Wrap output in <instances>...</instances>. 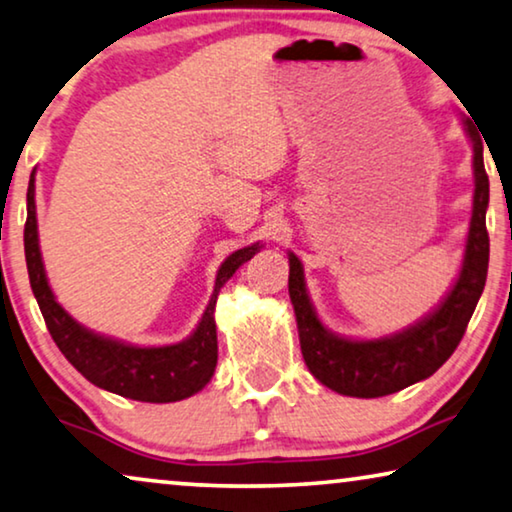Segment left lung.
<instances>
[{
	"label": "left lung",
	"mask_w": 512,
	"mask_h": 512,
	"mask_svg": "<svg viewBox=\"0 0 512 512\" xmlns=\"http://www.w3.org/2000/svg\"><path fill=\"white\" fill-rule=\"evenodd\" d=\"M464 127L473 143L475 176L469 241H466L457 283L434 313L399 334L373 338V341H352L331 334L313 311L301 262L290 253V299L297 315L301 355L308 371L329 390L359 399L394 394L436 373L462 341L480 294L485 290L489 264V234L485 225L489 178L482 162L485 136L480 139V132L469 118L464 120Z\"/></svg>",
	"instance_id": "left-lung-1"
}]
</instances>
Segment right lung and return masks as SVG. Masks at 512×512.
Here are the masks:
<instances>
[{
    "mask_svg": "<svg viewBox=\"0 0 512 512\" xmlns=\"http://www.w3.org/2000/svg\"><path fill=\"white\" fill-rule=\"evenodd\" d=\"M259 250V243L229 255L222 262L215 278L213 297L201 318L199 327L190 338L176 345L162 348H136L113 338L99 336L85 329L57 304L50 290L46 271H43L39 234H37V206H34V171L27 187V222H25V259L30 285L41 308L46 327L53 341L69 364L88 378L92 385L109 390L120 397L148 403L181 401L204 390L213 378L218 364V334H215V301L220 287L234 276L243 262H248Z\"/></svg>",
    "mask_w": 512,
    "mask_h": 512,
    "instance_id": "1",
    "label": "right lung"
}]
</instances>
